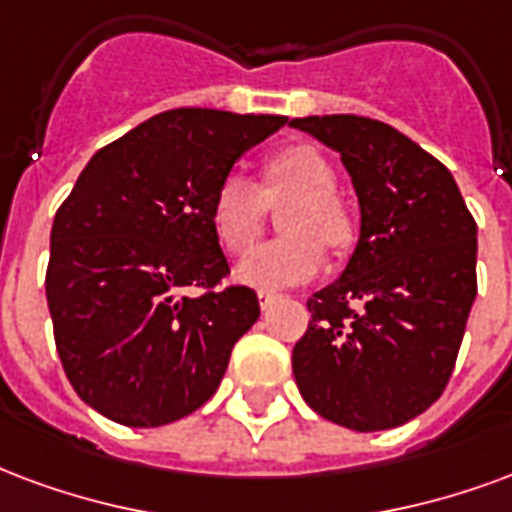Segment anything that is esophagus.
Wrapping results in <instances>:
<instances>
[{
	"label": "esophagus",
	"mask_w": 512,
	"mask_h": 512,
	"mask_svg": "<svg viewBox=\"0 0 512 512\" xmlns=\"http://www.w3.org/2000/svg\"><path fill=\"white\" fill-rule=\"evenodd\" d=\"M257 301H260V309H263V312H268V309H271V306H274L276 301H279V295H276V293H263V290H260V293H257Z\"/></svg>",
	"instance_id": "1"
}]
</instances>
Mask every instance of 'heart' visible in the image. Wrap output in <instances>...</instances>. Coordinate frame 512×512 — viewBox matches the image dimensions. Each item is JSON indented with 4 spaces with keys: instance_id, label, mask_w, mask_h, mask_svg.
<instances>
[{
    "instance_id": "b5f03b06",
    "label": "heart",
    "mask_w": 512,
    "mask_h": 512,
    "mask_svg": "<svg viewBox=\"0 0 512 512\" xmlns=\"http://www.w3.org/2000/svg\"><path fill=\"white\" fill-rule=\"evenodd\" d=\"M333 187V165L312 143L274 154L263 168L260 187L238 173L219 181L208 206V222L230 255H244L255 246L266 217L263 203L279 206L290 200L279 217L285 236L244 257L236 268V282L263 293L304 285L323 268V241L333 249L350 246L355 222Z\"/></svg>"
}]
</instances>
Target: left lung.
<instances>
[{
    "mask_svg": "<svg viewBox=\"0 0 512 512\" xmlns=\"http://www.w3.org/2000/svg\"><path fill=\"white\" fill-rule=\"evenodd\" d=\"M290 127L342 157L361 206L342 276L306 304L298 391L344 429H393L448 385L478 295V225L450 170L391 124L342 113Z\"/></svg>",
    "mask_w": 512,
    "mask_h": 512,
    "instance_id": "obj_1",
    "label": "left lung"
}]
</instances>
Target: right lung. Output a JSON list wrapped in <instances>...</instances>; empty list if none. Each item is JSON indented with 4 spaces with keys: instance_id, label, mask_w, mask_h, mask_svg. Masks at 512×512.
<instances>
[{
    "instance_id": "add662e5",
    "label": "right lung",
    "mask_w": 512,
    "mask_h": 512,
    "mask_svg": "<svg viewBox=\"0 0 512 512\" xmlns=\"http://www.w3.org/2000/svg\"><path fill=\"white\" fill-rule=\"evenodd\" d=\"M287 116L176 108L108 143L51 227L45 295L64 374L92 410L132 429L184 418L217 393L260 317L208 222L214 189Z\"/></svg>"
}]
</instances>
